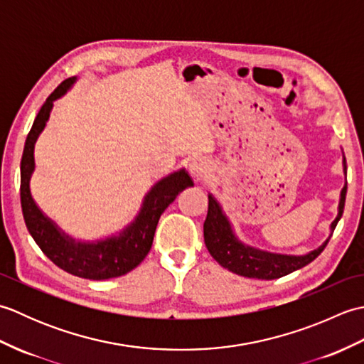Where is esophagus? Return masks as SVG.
Returning a JSON list of instances; mask_svg holds the SVG:
<instances>
[{
	"instance_id": "esophagus-1",
	"label": "esophagus",
	"mask_w": 364,
	"mask_h": 364,
	"mask_svg": "<svg viewBox=\"0 0 364 364\" xmlns=\"http://www.w3.org/2000/svg\"><path fill=\"white\" fill-rule=\"evenodd\" d=\"M189 172L194 180H203L208 175H210V166L208 162L202 158H194L189 162Z\"/></svg>"
}]
</instances>
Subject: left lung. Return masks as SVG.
Listing matches in <instances>:
<instances>
[{
	"label": "left lung",
	"instance_id": "obj_1",
	"mask_svg": "<svg viewBox=\"0 0 364 364\" xmlns=\"http://www.w3.org/2000/svg\"><path fill=\"white\" fill-rule=\"evenodd\" d=\"M343 172L347 173L346 156L343 153ZM347 192V181L339 194L338 214L335 220L330 223V235L318 249L308 252L305 255H288L275 253L257 249V247L245 244L237 237L236 231L231 225L227 214L223 213L222 205L218 202L211 192L208 194V215L203 223V236L208 252L219 262L222 267L228 269L230 272L242 275L247 278H258V280H275L288 275L294 270H299L306 264H310L326 249L328 239L336 227L344 211Z\"/></svg>",
	"mask_w": 364,
	"mask_h": 364
}]
</instances>
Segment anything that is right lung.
I'll return each instance as SVG.
<instances>
[{
  "label": "right lung",
  "instance_id": "obj_1",
  "mask_svg": "<svg viewBox=\"0 0 364 364\" xmlns=\"http://www.w3.org/2000/svg\"><path fill=\"white\" fill-rule=\"evenodd\" d=\"M76 81V76L65 80L46 98L26 137L20 166L21 210L29 235L54 264L76 277L107 280L125 275L141 264L151 249L161 214L180 192L194 186V181L184 167L159 178L144 196L134 219L112 235L98 239H76L65 233L36 203L31 194V176L36 170V142L50 120L54 102L64 97Z\"/></svg>",
  "mask_w": 364,
  "mask_h": 364
}]
</instances>
